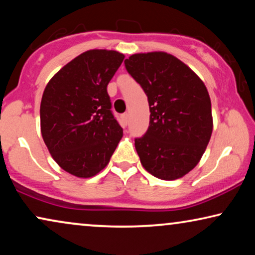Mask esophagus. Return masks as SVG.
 Segmentation results:
<instances>
[{"instance_id": "1", "label": "esophagus", "mask_w": 255, "mask_h": 255, "mask_svg": "<svg viewBox=\"0 0 255 255\" xmlns=\"http://www.w3.org/2000/svg\"><path fill=\"white\" fill-rule=\"evenodd\" d=\"M122 118H123V122H124V124L127 125V124L128 123V113L123 114V116H122Z\"/></svg>"}]
</instances>
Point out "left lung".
Segmentation results:
<instances>
[{
	"label": "left lung",
	"instance_id": "8db88e82",
	"mask_svg": "<svg viewBox=\"0 0 255 255\" xmlns=\"http://www.w3.org/2000/svg\"><path fill=\"white\" fill-rule=\"evenodd\" d=\"M125 68L144 90L149 127L134 139L144 168L161 180H176L200 161L212 133L207 87L186 64L165 52L131 55Z\"/></svg>",
	"mask_w": 255,
	"mask_h": 255
}]
</instances>
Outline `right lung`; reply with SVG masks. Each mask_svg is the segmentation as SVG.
<instances>
[{"label": "right lung", "mask_w": 255, "mask_h": 255, "mask_svg": "<svg viewBox=\"0 0 255 255\" xmlns=\"http://www.w3.org/2000/svg\"><path fill=\"white\" fill-rule=\"evenodd\" d=\"M123 60L116 51H87L64 66L44 90L41 135L52 158L72 175H96L123 137L107 92Z\"/></svg>", "instance_id": "obj_1"}]
</instances>
